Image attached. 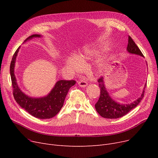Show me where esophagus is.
Listing matches in <instances>:
<instances>
[{
	"instance_id": "1",
	"label": "esophagus",
	"mask_w": 158,
	"mask_h": 158,
	"mask_svg": "<svg viewBox=\"0 0 158 158\" xmlns=\"http://www.w3.org/2000/svg\"><path fill=\"white\" fill-rule=\"evenodd\" d=\"M77 83H78L79 86H80L81 87H85L88 85L87 82L85 80H82H82H79L78 82H77Z\"/></svg>"
}]
</instances>
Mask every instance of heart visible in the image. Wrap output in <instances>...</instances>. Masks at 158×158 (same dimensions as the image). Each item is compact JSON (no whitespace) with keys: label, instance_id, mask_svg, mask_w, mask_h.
Listing matches in <instances>:
<instances>
[{"label":"heart","instance_id":"heart-1","mask_svg":"<svg viewBox=\"0 0 158 158\" xmlns=\"http://www.w3.org/2000/svg\"><path fill=\"white\" fill-rule=\"evenodd\" d=\"M97 54L96 49L90 47H86L85 48H84L83 51H82L79 56L80 60H85L87 58L94 56ZM66 63L69 66H70L71 68L75 70H77L80 68V63L79 62L73 58H70L66 61Z\"/></svg>","mask_w":158,"mask_h":158}]
</instances>
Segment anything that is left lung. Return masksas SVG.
Listing matches in <instances>:
<instances>
[{
  "mask_svg": "<svg viewBox=\"0 0 158 158\" xmlns=\"http://www.w3.org/2000/svg\"><path fill=\"white\" fill-rule=\"evenodd\" d=\"M127 50L129 53L137 54L142 57L144 56L138 47L135 43V41L129 36L128 37ZM97 81L98 82V86L101 88V94L97 102L95 105V107L97 113L105 118L113 119L122 117L123 116L127 114L131 110L136 107L144 97L145 91L143 90L141 97L132 103L128 104H120L114 101L109 95V94L107 93L104 84L103 77H99ZM147 84H145V88Z\"/></svg>",
  "mask_w": 158,
  "mask_h": 158,
  "instance_id": "1",
  "label": "left lung"
}]
</instances>
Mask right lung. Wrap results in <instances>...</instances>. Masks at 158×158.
<instances>
[{
  "label": "right lung",
  "instance_id": "1",
  "mask_svg": "<svg viewBox=\"0 0 158 158\" xmlns=\"http://www.w3.org/2000/svg\"><path fill=\"white\" fill-rule=\"evenodd\" d=\"M40 36V35H32L25 40L24 42L34 37ZM19 48L13 54L10 64V75L13 97L16 102L22 108L27 111L33 117L40 119L51 118L61 110L69 90L76 84V81L60 80L57 81L51 93L47 97L43 98H31L25 95L18 86L14 74L15 63Z\"/></svg>",
  "mask_w": 158,
  "mask_h": 158
}]
</instances>
